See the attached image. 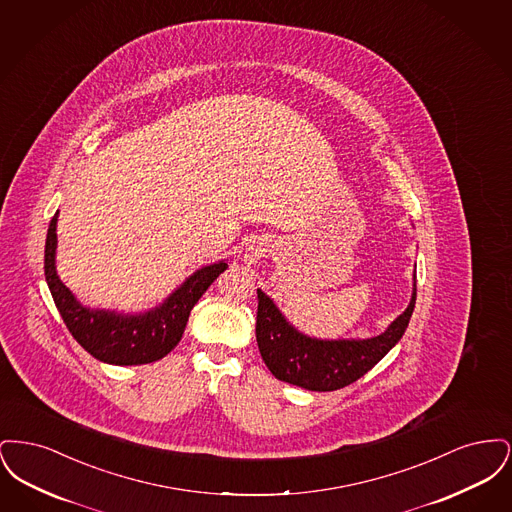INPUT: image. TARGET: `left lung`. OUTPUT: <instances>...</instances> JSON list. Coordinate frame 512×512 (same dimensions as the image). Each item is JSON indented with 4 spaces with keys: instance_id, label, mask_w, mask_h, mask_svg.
Segmentation results:
<instances>
[{
    "instance_id": "1",
    "label": "left lung",
    "mask_w": 512,
    "mask_h": 512,
    "mask_svg": "<svg viewBox=\"0 0 512 512\" xmlns=\"http://www.w3.org/2000/svg\"><path fill=\"white\" fill-rule=\"evenodd\" d=\"M257 299L255 334L268 370L278 380L305 390L334 391L365 376L401 340L413 315L416 284L405 313L384 334L370 340H311L290 326L261 290H257Z\"/></svg>"
}]
</instances>
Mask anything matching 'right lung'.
<instances>
[{
	"mask_svg": "<svg viewBox=\"0 0 512 512\" xmlns=\"http://www.w3.org/2000/svg\"><path fill=\"white\" fill-rule=\"evenodd\" d=\"M55 224L57 213L49 222L44 255L49 292L74 340L92 357L109 365H146L171 353L184 334L195 303L217 280L220 272L228 267L226 263H215L211 267L197 270L161 307L140 317H121L105 311H90L74 299L73 293L69 292V288L59 280L55 272Z\"/></svg>",
	"mask_w": 512,
	"mask_h": 512,
	"instance_id": "add662e5",
	"label": "right lung"
}]
</instances>
